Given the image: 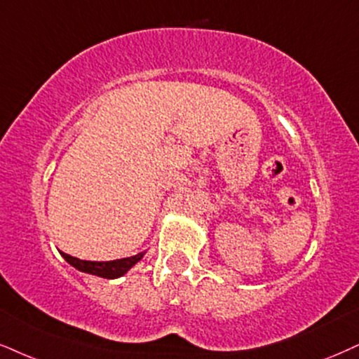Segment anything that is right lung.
<instances>
[{"mask_svg":"<svg viewBox=\"0 0 359 359\" xmlns=\"http://www.w3.org/2000/svg\"><path fill=\"white\" fill-rule=\"evenodd\" d=\"M61 256H63L72 266L79 269V271L95 274V276H101V278H108V280H114V278L123 276V274L130 271V269L135 266L141 258H143L144 251L143 253L130 256V258H121L114 261H85V259H78L74 258V256L66 255L63 251H61Z\"/></svg>","mask_w":359,"mask_h":359,"instance_id":"obj_1","label":"right lung"}]
</instances>
